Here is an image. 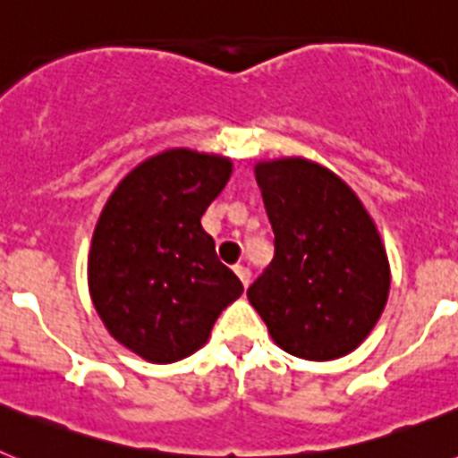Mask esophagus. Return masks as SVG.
I'll return each mask as SVG.
<instances>
[{
	"instance_id": "esophagus-1",
	"label": "esophagus",
	"mask_w": 458,
	"mask_h": 458,
	"mask_svg": "<svg viewBox=\"0 0 458 458\" xmlns=\"http://www.w3.org/2000/svg\"><path fill=\"white\" fill-rule=\"evenodd\" d=\"M233 273L238 275V279L242 282V286L250 284V279H252V273H250V268H245V266H236V268H233Z\"/></svg>"
}]
</instances>
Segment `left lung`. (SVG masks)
Instances as JSON below:
<instances>
[{"instance_id": "1", "label": "left lung", "mask_w": 458, "mask_h": 458, "mask_svg": "<svg viewBox=\"0 0 458 458\" xmlns=\"http://www.w3.org/2000/svg\"><path fill=\"white\" fill-rule=\"evenodd\" d=\"M275 257L248 298L279 349L335 360L365 342L383 314L390 264L374 220L337 174L305 157L254 167Z\"/></svg>"}]
</instances>
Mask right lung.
Segmentation results:
<instances>
[{
	"label": "right lung",
	"mask_w": 458,
	"mask_h": 458,
	"mask_svg": "<svg viewBox=\"0 0 458 458\" xmlns=\"http://www.w3.org/2000/svg\"><path fill=\"white\" fill-rule=\"evenodd\" d=\"M232 160L172 148L137 165L112 192L89 252V293L109 335L157 365L201 349L242 293L201 216Z\"/></svg>",
	"instance_id": "1"
}]
</instances>
